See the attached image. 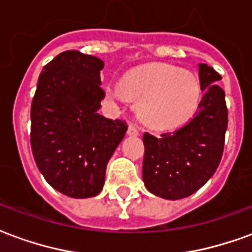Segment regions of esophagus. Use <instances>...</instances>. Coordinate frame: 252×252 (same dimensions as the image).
I'll use <instances>...</instances> for the list:
<instances>
[{
    "label": "esophagus",
    "mask_w": 252,
    "mask_h": 252,
    "mask_svg": "<svg viewBox=\"0 0 252 252\" xmlns=\"http://www.w3.org/2000/svg\"><path fill=\"white\" fill-rule=\"evenodd\" d=\"M128 135H131V136H137L139 135V129H137V126L135 124H129L128 126Z\"/></svg>",
    "instance_id": "obj_1"
}]
</instances>
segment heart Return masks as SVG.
<instances>
[{
  "label": "heart",
  "instance_id": "b5f03b06",
  "mask_svg": "<svg viewBox=\"0 0 252 252\" xmlns=\"http://www.w3.org/2000/svg\"><path fill=\"white\" fill-rule=\"evenodd\" d=\"M106 93L136 102V115L146 126L169 131L193 117L202 88L193 72L167 63H148L126 71L120 89L108 86Z\"/></svg>",
  "mask_w": 252,
  "mask_h": 252
}]
</instances>
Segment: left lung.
I'll list each match as a JSON object with an SVG mask.
<instances>
[{
    "label": "left lung",
    "mask_w": 252,
    "mask_h": 252,
    "mask_svg": "<svg viewBox=\"0 0 252 252\" xmlns=\"http://www.w3.org/2000/svg\"><path fill=\"white\" fill-rule=\"evenodd\" d=\"M198 74L204 95L194 117L174 132L143 135V182L166 200H180L205 185L224 151L228 109L225 93L216 83L221 77L205 63H200Z\"/></svg>",
    "instance_id": "1"
}]
</instances>
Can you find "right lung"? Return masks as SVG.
<instances>
[{"label": "right lung", "mask_w": 252, "mask_h": 252, "mask_svg": "<svg viewBox=\"0 0 252 252\" xmlns=\"http://www.w3.org/2000/svg\"><path fill=\"white\" fill-rule=\"evenodd\" d=\"M104 62L64 51L43 67L31 106V147L50 185L72 198L102 190L110 157L126 132L124 120L98 113Z\"/></svg>", "instance_id": "1"}]
</instances>
